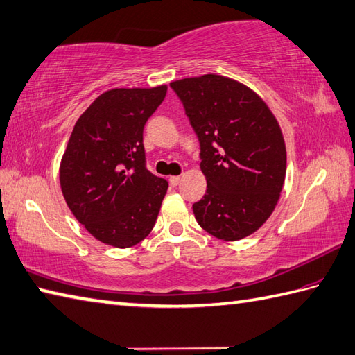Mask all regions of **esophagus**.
<instances>
[{
  "mask_svg": "<svg viewBox=\"0 0 355 355\" xmlns=\"http://www.w3.org/2000/svg\"><path fill=\"white\" fill-rule=\"evenodd\" d=\"M179 182H180V176H171V178H170L171 187H176Z\"/></svg>",
  "mask_w": 355,
  "mask_h": 355,
  "instance_id": "34e87169",
  "label": "esophagus"
}]
</instances>
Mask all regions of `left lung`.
I'll list each match as a JSON object with an SVG mask.
<instances>
[{"mask_svg":"<svg viewBox=\"0 0 355 355\" xmlns=\"http://www.w3.org/2000/svg\"><path fill=\"white\" fill-rule=\"evenodd\" d=\"M200 144L207 194L193 205L200 227L225 241L254 234L270 217L286 179L277 118L257 94L223 76L170 83Z\"/></svg>","mask_w":355,"mask_h":355,"instance_id":"8db88e82","label":"left lung"}]
</instances>
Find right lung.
<instances>
[{
    "label": "right lung",
    "instance_id": "right-lung-1",
    "mask_svg": "<svg viewBox=\"0 0 355 355\" xmlns=\"http://www.w3.org/2000/svg\"><path fill=\"white\" fill-rule=\"evenodd\" d=\"M167 86L111 89L78 118L60 162L68 208L91 235L130 248L153 230L168 182L147 170L143 132Z\"/></svg>",
    "mask_w": 355,
    "mask_h": 355
}]
</instances>
